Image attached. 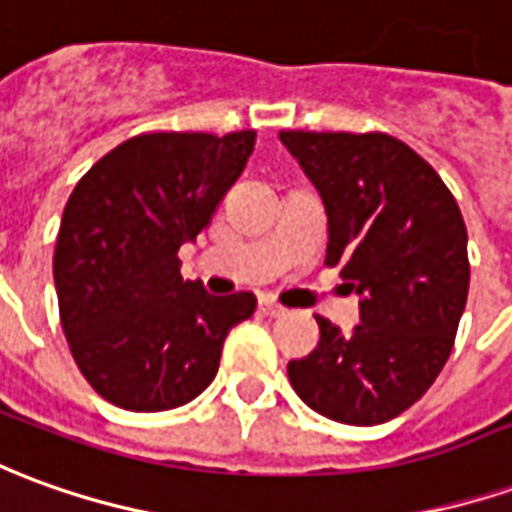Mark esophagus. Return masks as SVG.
I'll use <instances>...</instances> for the list:
<instances>
[{
  "instance_id": "1",
  "label": "esophagus",
  "mask_w": 512,
  "mask_h": 512,
  "mask_svg": "<svg viewBox=\"0 0 512 512\" xmlns=\"http://www.w3.org/2000/svg\"><path fill=\"white\" fill-rule=\"evenodd\" d=\"M260 313H263V316L277 318V316H282V313H285V307L277 305L274 299H260Z\"/></svg>"
}]
</instances>
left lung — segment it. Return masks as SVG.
<instances>
[{"label":"left lung","mask_w":512,"mask_h":512,"mask_svg":"<svg viewBox=\"0 0 512 512\" xmlns=\"http://www.w3.org/2000/svg\"><path fill=\"white\" fill-rule=\"evenodd\" d=\"M327 213V266L360 299L341 332L316 316L318 346L288 380L321 416L371 427L418 402L449 360L468 296V235L438 171L385 132L282 130Z\"/></svg>","instance_id":"1"}]
</instances>
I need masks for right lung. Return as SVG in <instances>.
<instances>
[{"instance_id":"right-lung-1","label":"right lung","mask_w":512,"mask_h":512,"mask_svg":"<svg viewBox=\"0 0 512 512\" xmlns=\"http://www.w3.org/2000/svg\"><path fill=\"white\" fill-rule=\"evenodd\" d=\"M255 130L146 132L107 152L71 191L55 244L60 324L102 399L135 413L196 399L255 293L210 296L182 280L196 241L241 177Z\"/></svg>"}]
</instances>
